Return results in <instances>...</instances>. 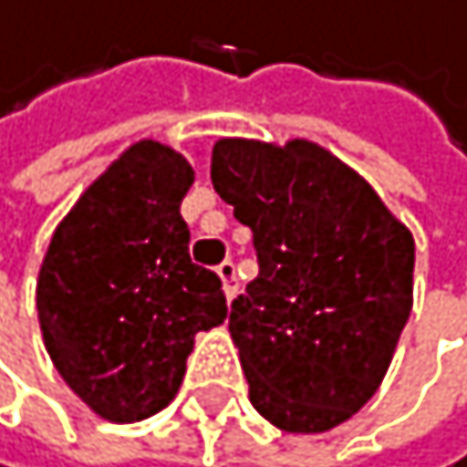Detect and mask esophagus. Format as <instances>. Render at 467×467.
I'll return each instance as SVG.
<instances>
[{"mask_svg": "<svg viewBox=\"0 0 467 467\" xmlns=\"http://www.w3.org/2000/svg\"><path fill=\"white\" fill-rule=\"evenodd\" d=\"M217 276L220 282H223V294H226V300H232L238 294V276H235V265L232 262H223L217 267Z\"/></svg>", "mask_w": 467, "mask_h": 467, "instance_id": "34e87169", "label": "esophagus"}]
</instances>
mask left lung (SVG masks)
I'll return each mask as SVG.
<instances>
[{"instance_id": "1", "label": "left lung", "mask_w": 467, "mask_h": 467, "mask_svg": "<svg viewBox=\"0 0 467 467\" xmlns=\"http://www.w3.org/2000/svg\"><path fill=\"white\" fill-rule=\"evenodd\" d=\"M212 182L258 253L229 312L250 403L285 432L344 424L377 394L412 312V232L306 138H220Z\"/></svg>"}]
</instances>
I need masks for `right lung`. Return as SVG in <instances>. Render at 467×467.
<instances>
[{"instance_id": "obj_1", "label": "right lung", "mask_w": 467, "mask_h": 467, "mask_svg": "<svg viewBox=\"0 0 467 467\" xmlns=\"http://www.w3.org/2000/svg\"><path fill=\"white\" fill-rule=\"evenodd\" d=\"M193 167L143 138L90 182L52 232L37 320L61 379L93 415L135 424L173 400L193 338L226 320L217 274L188 255Z\"/></svg>"}]
</instances>
